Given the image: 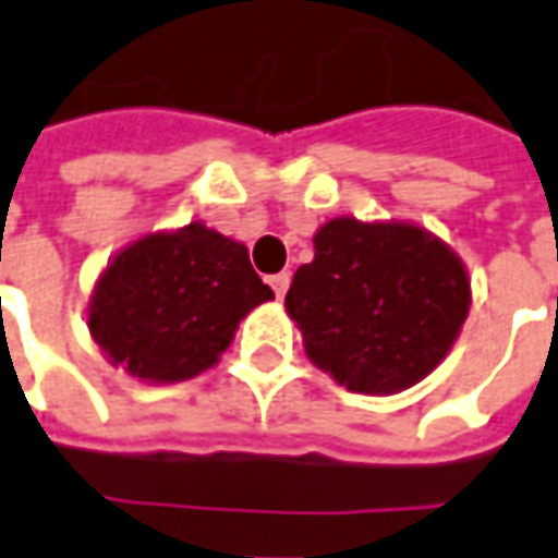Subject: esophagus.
<instances>
[{
  "label": "esophagus",
  "instance_id": "34e87169",
  "mask_svg": "<svg viewBox=\"0 0 558 558\" xmlns=\"http://www.w3.org/2000/svg\"><path fill=\"white\" fill-rule=\"evenodd\" d=\"M271 290H275L278 299H283L287 290H290V271H280V275H275V278H271Z\"/></svg>",
  "mask_w": 558,
  "mask_h": 558
}]
</instances>
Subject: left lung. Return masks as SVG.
Listing matches in <instances>:
<instances>
[{"mask_svg": "<svg viewBox=\"0 0 558 558\" xmlns=\"http://www.w3.org/2000/svg\"><path fill=\"white\" fill-rule=\"evenodd\" d=\"M287 314L307 360L362 396H396L435 372L471 307L459 253L408 220L332 217L292 275Z\"/></svg>", "mask_w": 558, "mask_h": 558, "instance_id": "obj_1", "label": "left lung"}]
</instances>
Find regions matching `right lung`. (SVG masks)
<instances>
[{"label":"right lung","instance_id":"1","mask_svg":"<svg viewBox=\"0 0 558 558\" xmlns=\"http://www.w3.org/2000/svg\"><path fill=\"white\" fill-rule=\"evenodd\" d=\"M271 299L247 247L193 220L108 259L89 292L87 329L114 368L162 387L214 368L241 319Z\"/></svg>","mask_w":558,"mask_h":558}]
</instances>
